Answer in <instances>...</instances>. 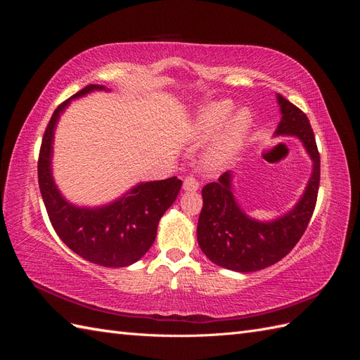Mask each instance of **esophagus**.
<instances>
[{
    "mask_svg": "<svg viewBox=\"0 0 360 360\" xmlns=\"http://www.w3.org/2000/svg\"><path fill=\"white\" fill-rule=\"evenodd\" d=\"M198 188H200L198 180L195 179L193 174H188V176L183 180V189L184 191H197Z\"/></svg>",
    "mask_w": 360,
    "mask_h": 360,
    "instance_id": "esophagus-1",
    "label": "esophagus"
}]
</instances>
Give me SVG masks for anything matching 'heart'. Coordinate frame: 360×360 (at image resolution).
<instances>
[{
    "label": "heart",
    "instance_id": "heart-1",
    "mask_svg": "<svg viewBox=\"0 0 360 360\" xmlns=\"http://www.w3.org/2000/svg\"><path fill=\"white\" fill-rule=\"evenodd\" d=\"M231 108V103L226 101L205 106L200 117V123L204 134H216L217 130L224 126L226 117L230 115ZM250 123H252V118H250L248 110L237 111L230 120H228L219 139H217V143L214 144L209 156V162L212 165H221V163L226 162L236 153L249 132Z\"/></svg>",
    "mask_w": 360,
    "mask_h": 360
}]
</instances>
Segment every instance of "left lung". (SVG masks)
<instances>
[{
    "label": "left lung",
    "instance_id": "1",
    "mask_svg": "<svg viewBox=\"0 0 360 360\" xmlns=\"http://www.w3.org/2000/svg\"><path fill=\"white\" fill-rule=\"evenodd\" d=\"M282 120L276 135L302 139L314 160V171L302 200L279 219L263 224L249 219L231 192V174L202 188V209L197 237L202 252L214 264L236 271H257L278 263L297 245L311 221L320 186V153L309 120L300 108L278 94Z\"/></svg>",
    "mask_w": 360,
    "mask_h": 360
}]
</instances>
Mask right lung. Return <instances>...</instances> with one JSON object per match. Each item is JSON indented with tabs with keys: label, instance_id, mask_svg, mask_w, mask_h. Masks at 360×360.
Instances as JSON below:
<instances>
[{
	"label": "right lung",
	"instance_id": "obj_1",
	"mask_svg": "<svg viewBox=\"0 0 360 360\" xmlns=\"http://www.w3.org/2000/svg\"><path fill=\"white\" fill-rule=\"evenodd\" d=\"M103 89L102 85H86L72 99ZM69 102L70 99L64 101L53 111L39 151V188L49 221L64 245L84 259L103 267L130 266L153 245L159 219L176 201L181 180L171 177L141 183L122 200L101 209H79L69 204L57 191L51 176L53 127Z\"/></svg>",
	"mask_w": 360,
	"mask_h": 360
}]
</instances>
